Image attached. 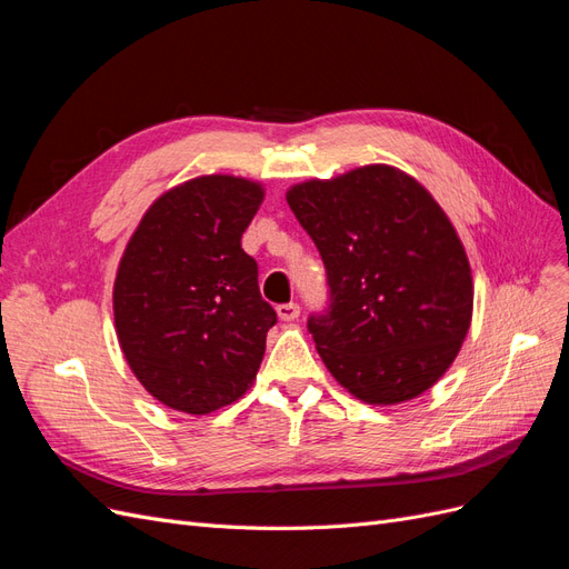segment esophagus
<instances>
[{"label":"esophagus","mask_w":569,"mask_h":569,"mask_svg":"<svg viewBox=\"0 0 569 569\" xmlns=\"http://www.w3.org/2000/svg\"><path fill=\"white\" fill-rule=\"evenodd\" d=\"M299 313H301V308H299V303H295V301L280 303V306H278V316H280V320H284V322L297 320Z\"/></svg>","instance_id":"1"}]
</instances>
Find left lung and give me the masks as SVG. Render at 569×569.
Instances as JSON below:
<instances>
[{
    "mask_svg": "<svg viewBox=\"0 0 569 569\" xmlns=\"http://www.w3.org/2000/svg\"><path fill=\"white\" fill-rule=\"evenodd\" d=\"M330 284L308 318L325 368L356 399H416L451 368L472 322V270L449 216L403 170L372 163L287 189Z\"/></svg>",
    "mask_w": 569,
    "mask_h": 569,
    "instance_id": "1",
    "label": "left lung"
}]
</instances>
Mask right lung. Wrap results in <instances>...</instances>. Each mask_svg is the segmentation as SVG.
Returning a JSON list of instances; mask_svg holds the SVG:
<instances>
[{
    "label": "right lung",
    "instance_id": "obj_1",
    "mask_svg": "<svg viewBox=\"0 0 569 569\" xmlns=\"http://www.w3.org/2000/svg\"><path fill=\"white\" fill-rule=\"evenodd\" d=\"M266 189L237 176H199L153 201L113 282L120 351L163 406L206 416L253 385L278 322L258 291L242 234Z\"/></svg>",
    "mask_w": 569,
    "mask_h": 569
}]
</instances>
